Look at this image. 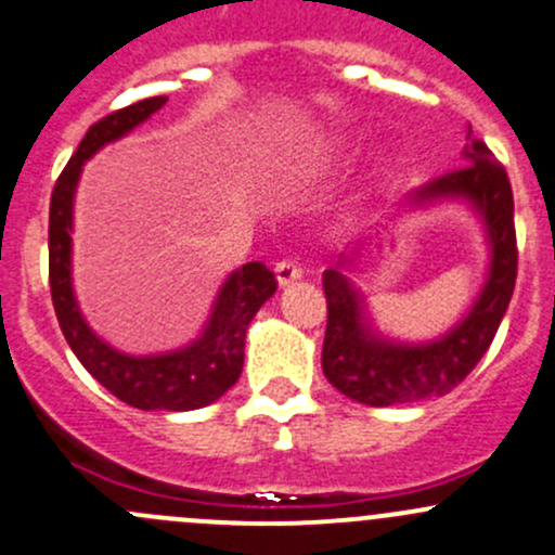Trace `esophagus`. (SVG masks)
<instances>
[{"label": "esophagus", "instance_id": "1", "mask_svg": "<svg viewBox=\"0 0 555 555\" xmlns=\"http://www.w3.org/2000/svg\"><path fill=\"white\" fill-rule=\"evenodd\" d=\"M302 276V268L297 266L295 260H279L276 262V279H279V284H282V287H289V284L293 282H297V279Z\"/></svg>", "mask_w": 555, "mask_h": 555}]
</instances>
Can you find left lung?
I'll return each instance as SVG.
<instances>
[{
  "instance_id": "obj_1",
  "label": "left lung",
  "mask_w": 555,
  "mask_h": 555,
  "mask_svg": "<svg viewBox=\"0 0 555 555\" xmlns=\"http://www.w3.org/2000/svg\"><path fill=\"white\" fill-rule=\"evenodd\" d=\"M465 165L428 180L412 202L463 196L481 212L492 244V266L476 306L447 337L428 346H399L375 335L364 317V300L340 271L346 258L326 268V332L322 370L326 380L359 404L390 406L436 399L457 388L492 346L516 287L518 247L513 225V191L505 167L489 145L468 132Z\"/></svg>"
}]
</instances>
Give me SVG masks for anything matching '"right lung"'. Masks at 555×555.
I'll list each match as a JSON object with an SVG mask.
<instances>
[{"label": "right lung", "instance_id": "add662e5", "mask_svg": "<svg viewBox=\"0 0 555 555\" xmlns=\"http://www.w3.org/2000/svg\"><path fill=\"white\" fill-rule=\"evenodd\" d=\"M167 98H145L111 111L87 130L77 154L63 167L50 199V295L63 337L103 388L138 410L189 412L218 401L244 366V337L262 302L276 293V276L262 262L233 271L215 300L212 319L194 346L162 356H127L92 335L72 289V207L81 165L101 145L127 135L159 111Z\"/></svg>", "mask_w": 555, "mask_h": 555}]
</instances>
